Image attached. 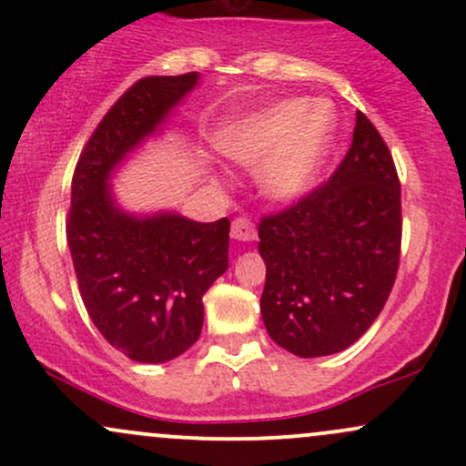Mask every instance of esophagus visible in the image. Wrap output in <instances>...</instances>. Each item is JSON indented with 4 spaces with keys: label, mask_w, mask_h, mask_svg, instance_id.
Listing matches in <instances>:
<instances>
[{
    "label": "esophagus",
    "mask_w": 466,
    "mask_h": 466,
    "mask_svg": "<svg viewBox=\"0 0 466 466\" xmlns=\"http://www.w3.org/2000/svg\"><path fill=\"white\" fill-rule=\"evenodd\" d=\"M229 237L238 240V243H251V240H256V228L251 226L248 218H237V221H232Z\"/></svg>",
    "instance_id": "esophagus-1"
}]
</instances>
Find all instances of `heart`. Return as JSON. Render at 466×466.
I'll return each mask as SVG.
<instances>
[{"label": "heart", "instance_id": "1", "mask_svg": "<svg viewBox=\"0 0 466 466\" xmlns=\"http://www.w3.org/2000/svg\"><path fill=\"white\" fill-rule=\"evenodd\" d=\"M330 127L315 111L304 114L298 100L256 111L221 137L226 157L258 170V188L267 201L293 203L313 188L324 166Z\"/></svg>", "mask_w": 466, "mask_h": 466}]
</instances>
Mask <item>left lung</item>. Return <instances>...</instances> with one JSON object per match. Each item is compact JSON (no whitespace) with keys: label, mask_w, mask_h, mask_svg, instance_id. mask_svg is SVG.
<instances>
[{"label":"left lung","mask_w":466,"mask_h":466,"mask_svg":"<svg viewBox=\"0 0 466 466\" xmlns=\"http://www.w3.org/2000/svg\"><path fill=\"white\" fill-rule=\"evenodd\" d=\"M267 333L298 357L349 349L381 313L399 269L400 186L379 131L357 111L333 177L258 226Z\"/></svg>","instance_id":"obj_1"}]
</instances>
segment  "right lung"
<instances>
[{
	"mask_svg": "<svg viewBox=\"0 0 466 466\" xmlns=\"http://www.w3.org/2000/svg\"><path fill=\"white\" fill-rule=\"evenodd\" d=\"M201 83L199 72L148 76L111 106L72 179L67 245L80 298L100 335L140 363H164L199 339L203 293L228 271L229 221L177 210L131 212L114 177Z\"/></svg>",
	"mask_w": 466,
	"mask_h": 466,
	"instance_id": "add662e5",
	"label": "right lung"
}]
</instances>
